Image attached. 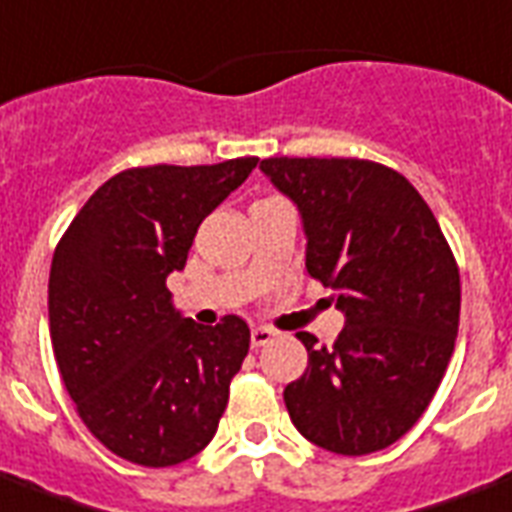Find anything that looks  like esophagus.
<instances>
[{
    "label": "esophagus",
    "instance_id": "obj_1",
    "mask_svg": "<svg viewBox=\"0 0 512 512\" xmlns=\"http://www.w3.org/2000/svg\"><path fill=\"white\" fill-rule=\"evenodd\" d=\"M273 330L271 327H252V346H265V343H271V338H273Z\"/></svg>",
    "mask_w": 512,
    "mask_h": 512
}]
</instances>
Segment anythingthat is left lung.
I'll list each match as a JSON object with an SVG mask.
<instances>
[{"label":"left lung","mask_w":512,"mask_h":512,"mask_svg":"<svg viewBox=\"0 0 512 512\" xmlns=\"http://www.w3.org/2000/svg\"><path fill=\"white\" fill-rule=\"evenodd\" d=\"M298 206L306 271L335 290L333 346L298 333L306 373L284 389L292 424L343 456L381 451L427 411L459 330V268L435 214L395 169L360 158H265Z\"/></svg>","instance_id":"1"}]
</instances>
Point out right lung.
<instances>
[{
    "mask_svg": "<svg viewBox=\"0 0 512 512\" xmlns=\"http://www.w3.org/2000/svg\"><path fill=\"white\" fill-rule=\"evenodd\" d=\"M257 166H142L107 179L50 265V341L93 438L126 462L171 467L209 446L249 351L236 314L204 327L179 314L166 276L198 225Z\"/></svg>",
    "mask_w": 512,
    "mask_h": 512,
    "instance_id": "1",
    "label": "right lung"
}]
</instances>
